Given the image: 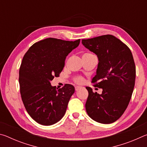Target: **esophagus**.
I'll return each mask as SVG.
<instances>
[{
	"label": "esophagus",
	"mask_w": 147,
	"mask_h": 147,
	"mask_svg": "<svg viewBox=\"0 0 147 147\" xmlns=\"http://www.w3.org/2000/svg\"><path fill=\"white\" fill-rule=\"evenodd\" d=\"M80 89H81L80 86H75V90L76 91H78Z\"/></svg>",
	"instance_id": "obj_1"
}]
</instances>
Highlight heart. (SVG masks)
Instances as JSON below:
<instances>
[{"mask_svg": "<svg viewBox=\"0 0 147 147\" xmlns=\"http://www.w3.org/2000/svg\"><path fill=\"white\" fill-rule=\"evenodd\" d=\"M84 55H93V54L91 53H86L84 54ZM74 81L75 82L76 84H82L83 82L84 79L82 77H81V76H76L75 78H74Z\"/></svg>", "mask_w": 147, "mask_h": 147, "instance_id": "obj_1", "label": "heart"}]
</instances>
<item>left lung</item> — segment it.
Segmentation results:
<instances>
[{
    "label": "left lung",
    "instance_id": "left-lung-1",
    "mask_svg": "<svg viewBox=\"0 0 147 147\" xmlns=\"http://www.w3.org/2000/svg\"><path fill=\"white\" fill-rule=\"evenodd\" d=\"M83 45L98 58L94 87L102 89V94L89 87L86 109L98 123L110 124L121 117L127 108L136 80V65L130 49L112 35L82 39Z\"/></svg>",
    "mask_w": 147,
    "mask_h": 147
}]
</instances>
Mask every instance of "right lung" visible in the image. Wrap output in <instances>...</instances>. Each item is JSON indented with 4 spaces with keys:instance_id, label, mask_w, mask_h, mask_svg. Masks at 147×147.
<instances>
[{
    "instance_id": "obj_1",
    "label": "right lung",
    "mask_w": 147,
    "mask_h": 147,
    "mask_svg": "<svg viewBox=\"0 0 147 147\" xmlns=\"http://www.w3.org/2000/svg\"><path fill=\"white\" fill-rule=\"evenodd\" d=\"M80 41L47 38L35 43L24 54L19 69L20 93L27 112L38 123L52 125L65 113L74 86L66 84L58 89L50 81L59 76L66 57Z\"/></svg>"
}]
</instances>
